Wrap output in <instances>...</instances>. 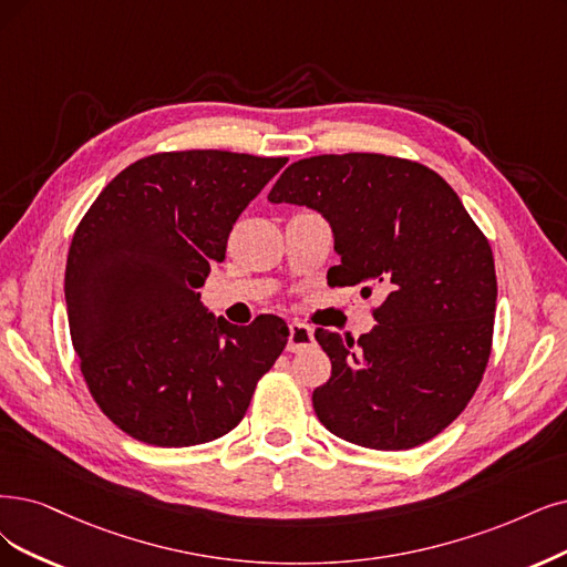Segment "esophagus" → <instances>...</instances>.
Returning <instances> with one entry per match:
<instances>
[{
  "label": "esophagus",
  "instance_id": "esophagus-1",
  "mask_svg": "<svg viewBox=\"0 0 567 567\" xmlns=\"http://www.w3.org/2000/svg\"><path fill=\"white\" fill-rule=\"evenodd\" d=\"M312 346V329L303 322H291L289 324V339H287V350L291 352H301Z\"/></svg>",
  "mask_w": 567,
  "mask_h": 567
}]
</instances>
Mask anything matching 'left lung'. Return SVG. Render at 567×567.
Segmentation results:
<instances>
[{"instance_id": "obj_1", "label": "left lung", "mask_w": 567, "mask_h": 567, "mask_svg": "<svg viewBox=\"0 0 567 567\" xmlns=\"http://www.w3.org/2000/svg\"><path fill=\"white\" fill-rule=\"evenodd\" d=\"M268 200L329 221L341 257L329 282L385 295L358 343L316 331L331 360L312 392L320 423L379 451L430 442L463 413L491 358L495 261L465 205L430 167L383 154L301 158Z\"/></svg>"}]
</instances>
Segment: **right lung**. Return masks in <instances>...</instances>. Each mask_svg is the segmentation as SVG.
<instances>
[{
  "mask_svg": "<svg viewBox=\"0 0 567 567\" xmlns=\"http://www.w3.org/2000/svg\"><path fill=\"white\" fill-rule=\"evenodd\" d=\"M287 158L194 150L140 158L81 219L65 268L72 346L93 400L137 442L196 446L234 430L289 329L236 327L200 301L243 209Z\"/></svg>",
  "mask_w": 567,
  "mask_h": 567,
  "instance_id": "1",
  "label": "right lung"
}]
</instances>
